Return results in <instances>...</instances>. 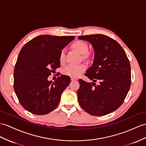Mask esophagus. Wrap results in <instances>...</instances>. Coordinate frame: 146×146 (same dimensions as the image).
<instances>
[{"label": "esophagus", "instance_id": "obj_1", "mask_svg": "<svg viewBox=\"0 0 146 146\" xmlns=\"http://www.w3.org/2000/svg\"><path fill=\"white\" fill-rule=\"evenodd\" d=\"M77 80V78L71 77V80Z\"/></svg>", "mask_w": 146, "mask_h": 146}]
</instances>
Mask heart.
Wrapping results in <instances>:
<instances>
[{
  "label": "heart",
  "mask_w": 146,
  "mask_h": 146,
  "mask_svg": "<svg viewBox=\"0 0 146 146\" xmlns=\"http://www.w3.org/2000/svg\"><path fill=\"white\" fill-rule=\"evenodd\" d=\"M72 47L80 54H82L83 58L87 60H91L94 57V52L88 50V46L85 41L82 40H77L72 44ZM59 62L63 64L65 62L64 50H62L59 54ZM87 66L84 63L78 65L69 64L63 69V73L65 75L72 77H77L80 76L86 70Z\"/></svg>",
  "instance_id": "1"
}]
</instances>
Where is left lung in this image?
Returning <instances> with one entry per match:
<instances>
[{
    "label": "left lung",
    "instance_id": "1",
    "mask_svg": "<svg viewBox=\"0 0 146 146\" xmlns=\"http://www.w3.org/2000/svg\"><path fill=\"white\" fill-rule=\"evenodd\" d=\"M79 38L92 44L95 59L85 74L94 82L79 79L78 101L89 114L106 115L118 109L128 93L131 84L129 61L121 45L108 36L95 34Z\"/></svg>",
    "mask_w": 146,
    "mask_h": 146
}]
</instances>
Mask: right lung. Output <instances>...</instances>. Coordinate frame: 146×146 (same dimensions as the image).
I'll return each instance as SVG.
<instances>
[{
  "label": "right lung",
  "mask_w": 146,
  "mask_h": 146,
  "mask_svg": "<svg viewBox=\"0 0 146 146\" xmlns=\"http://www.w3.org/2000/svg\"><path fill=\"white\" fill-rule=\"evenodd\" d=\"M74 39V36L44 35L23 46L14 68L13 88L20 104L27 111L46 115L59 105L70 78L62 75L52 82L48 77L60 67V52Z\"/></svg>",
  "instance_id": "1"
}]
</instances>
